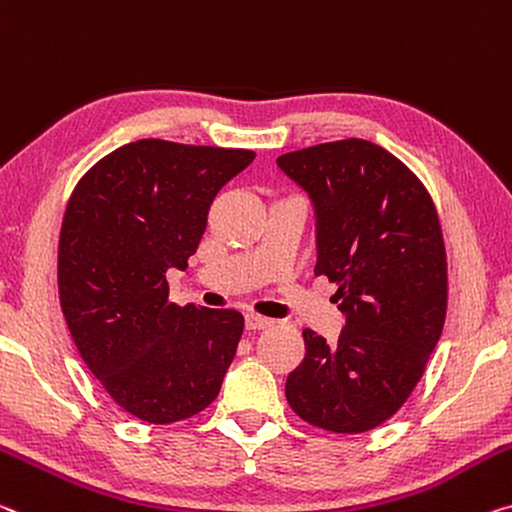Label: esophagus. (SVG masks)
Instances as JSON below:
<instances>
[{
  "instance_id": "34e87169",
  "label": "esophagus",
  "mask_w": 512,
  "mask_h": 512,
  "mask_svg": "<svg viewBox=\"0 0 512 512\" xmlns=\"http://www.w3.org/2000/svg\"><path fill=\"white\" fill-rule=\"evenodd\" d=\"M273 321L266 319V316H259V314H246V328L248 330H264V328H271Z\"/></svg>"
}]
</instances>
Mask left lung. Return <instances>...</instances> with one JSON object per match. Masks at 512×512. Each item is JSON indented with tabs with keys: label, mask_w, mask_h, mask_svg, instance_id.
Returning a JSON list of instances; mask_svg holds the SVG:
<instances>
[{
	"label": "left lung",
	"mask_w": 512,
	"mask_h": 512,
	"mask_svg": "<svg viewBox=\"0 0 512 512\" xmlns=\"http://www.w3.org/2000/svg\"><path fill=\"white\" fill-rule=\"evenodd\" d=\"M314 209L316 275L337 282V344L305 328L287 401L307 424L364 433L419 383L446 314L440 221L415 173L385 148L346 139L278 157Z\"/></svg>",
	"instance_id": "8db88e82"
}]
</instances>
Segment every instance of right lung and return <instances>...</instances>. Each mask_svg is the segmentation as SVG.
<instances>
[{
    "label": "right lung",
    "mask_w": 512,
    "mask_h": 512,
    "mask_svg": "<svg viewBox=\"0 0 512 512\" xmlns=\"http://www.w3.org/2000/svg\"><path fill=\"white\" fill-rule=\"evenodd\" d=\"M255 152L143 139L113 150L72 191L59 298L77 351L109 396L150 424L198 415L237 353L243 316L168 300L216 193Z\"/></svg>",
    "instance_id": "obj_1"
}]
</instances>
